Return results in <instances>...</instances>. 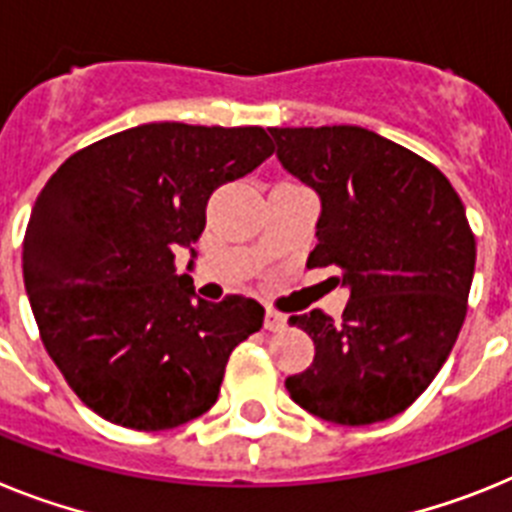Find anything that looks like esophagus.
<instances>
[{
  "label": "esophagus",
  "mask_w": 512,
  "mask_h": 512,
  "mask_svg": "<svg viewBox=\"0 0 512 512\" xmlns=\"http://www.w3.org/2000/svg\"><path fill=\"white\" fill-rule=\"evenodd\" d=\"M265 330L270 332L286 330V314H281V311H275V309L265 311Z\"/></svg>",
  "instance_id": "esophagus-1"
}]
</instances>
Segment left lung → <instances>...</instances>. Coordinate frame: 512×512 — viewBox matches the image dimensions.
Returning a JSON list of instances; mask_svg holds the SVG:
<instances>
[{
    "label": "left lung",
    "mask_w": 512,
    "mask_h": 512,
    "mask_svg": "<svg viewBox=\"0 0 512 512\" xmlns=\"http://www.w3.org/2000/svg\"><path fill=\"white\" fill-rule=\"evenodd\" d=\"M283 170L319 198L306 265L337 268L350 301L335 322L291 317L314 361L288 376L299 407L335 425L399 415L428 389L466 317L477 242L438 167L361 126L270 128Z\"/></svg>",
    "instance_id": "obj_1"
}]
</instances>
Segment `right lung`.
<instances>
[{"label": "right lung", "instance_id": "1", "mask_svg": "<svg viewBox=\"0 0 512 512\" xmlns=\"http://www.w3.org/2000/svg\"><path fill=\"white\" fill-rule=\"evenodd\" d=\"M270 154L260 126L144 123L77 151L46 182L22 242L25 291L48 355L92 412L170 430L216 404L231 350L265 309L201 299L175 252L195 257L213 190Z\"/></svg>", "mask_w": 512, "mask_h": 512}]
</instances>
